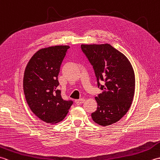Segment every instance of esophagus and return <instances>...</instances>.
Segmentation results:
<instances>
[{"label": "esophagus", "instance_id": "esophagus-1", "mask_svg": "<svg viewBox=\"0 0 160 160\" xmlns=\"http://www.w3.org/2000/svg\"><path fill=\"white\" fill-rule=\"evenodd\" d=\"M84 101H85V99H84V98H81V99H79V100H76V103L77 105H79V104L84 103Z\"/></svg>", "mask_w": 160, "mask_h": 160}]
</instances>
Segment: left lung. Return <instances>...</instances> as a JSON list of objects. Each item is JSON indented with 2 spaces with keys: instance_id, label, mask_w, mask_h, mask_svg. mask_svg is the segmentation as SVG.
<instances>
[{
  "instance_id": "1",
  "label": "left lung",
  "mask_w": 160,
  "mask_h": 160,
  "mask_svg": "<svg viewBox=\"0 0 160 160\" xmlns=\"http://www.w3.org/2000/svg\"><path fill=\"white\" fill-rule=\"evenodd\" d=\"M81 49L93 67L98 88L103 91L96 97L98 108L91 118L101 126L113 124L131 105L135 93L133 69L127 57L108 44L82 45Z\"/></svg>"
}]
</instances>
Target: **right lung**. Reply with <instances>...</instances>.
I'll return each instance as SVG.
<instances>
[{"mask_svg": "<svg viewBox=\"0 0 160 160\" xmlns=\"http://www.w3.org/2000/svg\"><path fill=\"white\" fill-rule=\"evenodd\" d=\"M69 46H54L38 51L26 67L23 89L30 109L40 120L53 124L62 121L73 102L65 100L58 89V76Z\"/></svg>", "mask_w": 160, "mask_h": 160, "instance_id": "add662e5", "label": "right lung"}]
</instances>
